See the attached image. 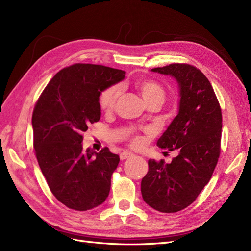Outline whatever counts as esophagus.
<instances>
[{"instance_id": "esophagus-1", "label": "esophagus", "mask_w": 251, "mask_h": 251, "mask_svg": "<svg viewBox=\"0 0 251 251\" xmlns=\"http://www.w3.org/2000/svg\"><path fill=\"white\" fill-rule=\"evenodd\" d=\"M133 155H134V153H132L131 151H123L119 154V157H120V160H126V159L133 157Z\"/></svg>"}]
</instances>
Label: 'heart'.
<instances>
[{
    "label": "heart",
    "mask_w": 251,
    "mask_h": 251,
    "mask_svg": "<svg viewBox=\"0 0 251 251\" xmlns=\"http://www.w3.org/2000/svg\"><path fill=\"white\" fill-rule=\"evenodd\" d=\"M135 86L137 90L141 94V97L145 101V103L159 102L162 105L164 100H165V97H166L165 90H164L162 86L155 81L149 80V79H141V80L136 81ZM120 93H122V89H120V87L117 85L111 86V87L103 90L100 97V106L101 110L106 112L113 110V108L115 107V103L120 96ZM140 143H141L140 138L138 137L134 138L133 139L134 145H140Z\"/></svg>",
    "instance_id": "1"
}]
</instances>
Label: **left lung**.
I'll use <instances>...</instances> for the list:
<instances>
[{
    "mask_svg": "<svg viewBox=\"0 0 251 251\" xmlns=\"http://www.w3.org/2000/svg\"><path fill=\"white\" fill-rule=\"evenodd\" d=\"M151 72L177 83L178 112L157 141L161 149L177 150L171 163L149 161L141 180L143 201L162 213L187 208L209 183L220 154L222 115L210 81L196 67L174 63Z\"/></svg>",
    "mask_w": 251,
    "mask_h": 251,
    "instance_id": "1",
    "label": "left lung"
}]
</instances>
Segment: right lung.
<instances>
[{
  "mask_svg": "<svg viewBox=\"0 0 251 251\" xmlns=\"http://www.w3.org/2000/svg\"><path fill=\"white\" fill-rule=\"evenodd\" d=\"M126 72L76 63L55 75L33 111L34 149L51 193L67 208L87 211L107 200L119 155L83 149L82 134L100 118V97Z\"/></svg>",
  "mask_w": 251,
  "mask_h": 251,
  "instance_id": "add662e5",
  "label": "right lung"
}]
</instances>
